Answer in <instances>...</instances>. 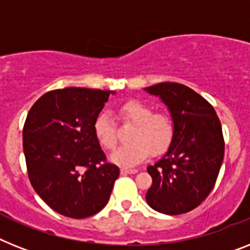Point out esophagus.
<instances>
[{
	"instance_id": "obj_1",
	"label": "esophagus",
	"mask_w": 250,
	"mask_h": 250,
	"mask_svg": "<svg viewBox=\"0 0 250 250\" xmlns=\"http://www.w3.org/2000/svg\"><path fill=\"white\" fill-rule=\"evenodd\" d=\"M138 170H135V168H121V174L124 175H133V174H137Z\"/></svg>"
}]
</instances>
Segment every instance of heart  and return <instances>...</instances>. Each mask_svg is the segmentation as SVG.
Masks as SVG:
<instances>
[{"mask_svg": "<svg viewBox=\"0 0 250 250\" xmlns=\"http://www.w3.org/2000/svg\"><path fill=\"white\" fill-rule=\"evenodd\" d=\"M123 119L134 124L129 134L131 143L125 144L111 154L113 164L133 167L152 154H161L168 148L174 137V124L165 113H153L140 101H129L120 108ZM94 135L104 149L112 150L117 144L116 127L108 112H101L93 125Z\"/></svg>", "mask_w": 250, "mask_h": 250, "instance_id": "1", "label": "heart"}]
</instances>
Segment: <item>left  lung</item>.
Masks as SVG:
<instances>
[{"instance_id": "1", "label": "left lung", "mask_w": 250, "mask_h": 250, "mask_svg": "<svg viewBox=\"0 0 250 250\" xmlns=\"http://www.w3.org/2000/svg\"><path fill=\"white\" fill-rule=\"evenodd\" d=\"M144 90L160 97L174 124L167 152L147 167L153 181L146 201L161 213H187L208 197L218 176L225 153L221 123L211 103L189 86L160 83Z\"/></svg>"}]
</instances>
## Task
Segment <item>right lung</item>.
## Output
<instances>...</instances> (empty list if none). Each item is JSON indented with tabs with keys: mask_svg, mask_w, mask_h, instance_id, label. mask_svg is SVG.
<instances>
[{
	"mask_svg": "<svg viewBox=\"0 0 250 250\" xmlns=\"http://www.w3.org/2000/svg\"><path fill=\"white\" fill-rule=\"evenodd\" d=\"M113 90L63 88L29 111L22 148L30 184L57 213L85 218L104 208L120 170L107 164L94 120Z\"/></svg>",
	"mask_w": 250,
	"mask_h": 250,
	"instance_id": "1",
	"label": "right lung"
}]
</instances>
